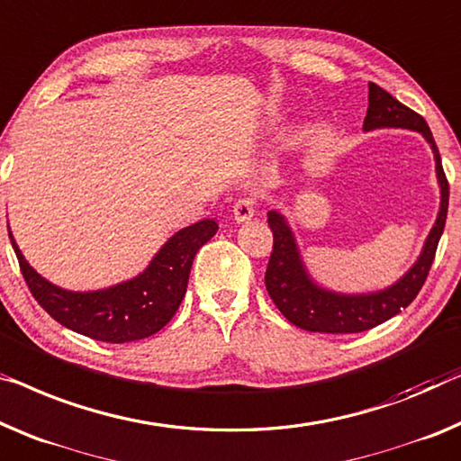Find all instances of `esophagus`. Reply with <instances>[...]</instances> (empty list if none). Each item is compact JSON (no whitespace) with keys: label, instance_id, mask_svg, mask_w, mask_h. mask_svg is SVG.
Instances as JSON below:
<instances>
[{"label":"esophagus","instance_id":"1","mask_svg":"<svg viewBox=\"0 0 461 461\" xmlns=\"http://www.w3.org/2000/svg\"><path fill=\"white\" fill-rule=\"evenodd\" d=\"M254 212H257V201L254 198H242V201L233 204V219L238 223L249 221V219L254 217Z\"/></svg>","mask_w":461,"mask_h":461}]
</instances>
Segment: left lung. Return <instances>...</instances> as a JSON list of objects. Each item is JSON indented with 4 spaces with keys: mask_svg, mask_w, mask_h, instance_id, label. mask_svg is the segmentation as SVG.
Masks as SVG:
<instances>
[{
    "mask_svg": "<svg viewBox=\"0 0 461 461\" xmlns=\"http://www.w3.org/2000/svg\"><path fill=\"white\" fill-rule=\"evenodd\" d=\"M379 128H403L420 132L424 140L430 144L435 155V174L441 190V204L435 223L429 231L420 257L416 263L402 275L395 284L379 292L368 294H341L327 290L319 285L308 273L304 258H302L296 236L287 223V219L279 209L267 212V221L273 231V252L267 265L265 285L275 306L281 314L304 331L312 333H360L368 331L381 322L400 314L410 302L418 296L420 287L427 281L432 260H435L437 244L441 240L447 219L449 204V184L445 177L441 155L432 139L429 123L422 115L411 112L410 107L402 105L387 91L368 82V112L364 118V132Z\"/></svg>",
    "mask_w": 461,
    "mask_h": 461,
    "instance_id": "8db88e82",
    "label": "left lung"
}]
</instances>
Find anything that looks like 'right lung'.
<instances>
[{
    "instance_id": "1",
    "label": "right lung",
    "mask_w": 461,
    "mask_h": 461,
    "mask_svg": "<svg viewBox=\"0 0 461 461\" xmlns=\"http://www.w3.org/2000/svg\"><path fill=\"white\" fill-rule=\"evenodd\" d=\"M217 230L215 219H203L176 231L136 277L103 290L72 292L32 269L8 225L12 249L34 300L59 325L107 343L144 339L167 325L186 294L192 260Z\"/></svg>"
}]
</instances>
